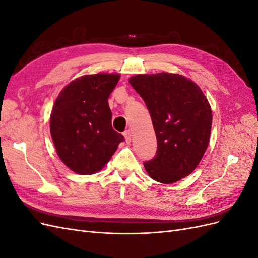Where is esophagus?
<instances>
[{"mask_svg":"<svg viewBox=\"0 0 258 258\" xmlns=\"http://www.w3.org/2000/svg\"><path fill=\"white\" fill-rule=\"evenodd\" d=\"M123 136H124V139H126V142L127 143H130L131 142V131L130 130H126L123 132Z\"/></svg>","mask_w":258,"mask_h":258,"instance_id":"obj_1","label":"esophagus"}]
</instances>
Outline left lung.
<instances>
[{
	"label": "left lung",
	"instance_id": "8db88e82",
	"mask_svg": "<svg viewBox=\"0 0 258 258\" xmlns=\"http://www.w3.org/2000/svg\"><path fill=\"white\" fill-rule=\"evenodd\" d=\"M151 114L157 154L144 162L153 179L172 184L189 175L207 151L212 111L199 86L173 73L138 74L129 79Z\"/></svg>",
	"mask_w": 258,
	"mask_h": 258
}]
</instances>
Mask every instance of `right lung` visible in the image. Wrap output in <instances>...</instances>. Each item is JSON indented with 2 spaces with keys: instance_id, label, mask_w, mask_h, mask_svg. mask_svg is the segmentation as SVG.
<instances>
[{
  "instance_id": "obj_1",
  "label": "right lung",
  "mask_w": 258,
  "mask_h": 258,
  "mask_svg": "<svg viewBox=\"0 0 258 258\" xmlns=\"http://www.w3.org/2000/svg\"><path fill=\"white\" fill-rule=\"evenodd\" d=\"M119 74L79 77L62 89L50 114V135L59 158L73 172L97 173L116 152L123 136L112 128L108 97Z\"/></svg>"
}]
</instances>
